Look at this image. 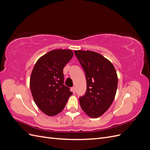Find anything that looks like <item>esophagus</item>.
<instances>
[{"instance_id":"esophagus-1","label":"esophagus","mask_w":150,"mask_h":150,"mask_svg":"<svg viewBox=\"0 0 150 150\" xmlns=\"http://www.w3.org/2000/svg\"><path fill=\"white\" fill-rule=\"evenodd\" d=\"M72 93H73L74 94L76 93V88H75V87H72Z\"/></svg>"}]
</instances>
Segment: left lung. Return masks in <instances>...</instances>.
I'll return each mask as SVG.
<instances>
[{
	"mask_svg": "<svg viewBox=\"0 0 150 150\" xmlns=\"http://www.w3.org/2000/svg\"><path fill=\"white\" fill-rule=\"evenodd\" d=\"M85 72L87 89L79 98L82 110L89 117L103 115L111 105L116 93L117 76L112 63L100 54L90 51H74Z\"/></svg>",
	"mask_w": 150,
	"mask_h": 150,
	"instance_id": "8db88e82",
	"label": "left lung"
}]
</instances>
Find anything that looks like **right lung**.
<instances>
[{
    "label": "right lung",
    "instance_id": "1",
    "mask_svg": "<svg viewBox=\"0 0 150 150\" xmlns=\"http://www.w3.org/2000/svg\"><path fill=\"white\" fill-rule=\"evenodd\" d=\"M73 56L70 49H55L40 57L32 71L30 88L36 105L52 116L61 112L72 94L64 85L63 69Z\"/></svg>",
    "mask_w": 150,
    "mask_h": 150
}]
</instances>
